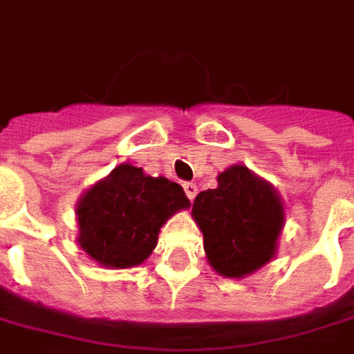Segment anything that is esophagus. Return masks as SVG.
<instances>
[{
	"mask_svg": "<svg viewBox=\"0 0 354 354\" xmlns=\"http://www.w3.org/2000/svg\"><path fill=\"white\" fill-rule=\"evenodd\" d=\"M183 189H185L187 198H189V201H194V196H196V192H198V187H196L194 183H185V185H183Z\"/></svg>",
	"mask_w": 354,
	"mask_h": 354,
	"instance_id": "1",
	"label": "esophagus"
}]
</instances>
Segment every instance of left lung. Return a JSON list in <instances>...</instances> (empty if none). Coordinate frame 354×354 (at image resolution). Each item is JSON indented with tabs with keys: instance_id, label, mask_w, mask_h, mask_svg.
Masks as SVG:
<instances>
[{
	"instance_id": "8db88e82",
	"label": "left lung",
	"mask_w": 354,
	"mask_h": 354,
	"mask_svg": "<svg viewBox=\"0 0 354 354\" xmlns=\"http://www.w3.org/2000/svg\"><path fill=\"white\" fill-rule=\"evenodd\" d=\"M192 219L204 235L212 270L241 279L275 258L285 206L274 185L235 163L219 173L216 189L198 192Z\"/></svg>"
}]
</instances>
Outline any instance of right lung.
Instances as JSON below:
<instances>
[{"label": "right lung", "instance_id": "add662e5", "mask_svg": "<svg viewBox=\"0 0 354 354\" xmlns=\"http://www.w3.org/2000/svg\"><path fill=\"white\" fill-rule=\"evenodd\" d=\"M189 206L181 185L121 163L77 202V243L104 268H135L152 254L167 219Z\"/></svg>", "mask_w": 354, "mask_h": 354}]
</instances>
